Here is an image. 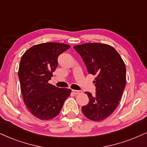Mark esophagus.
Listing matches in <instances>:
<instances>
[{
  "label": "esophagus",
  "instance_id": "1",
  "mask_svg": "<svg viewBox=\"0 0 147 147\" xmlns=\"http://www.w3.org/2000/svg\"><path fill=\"white\" fill-rule=\"evenodd\" d=\"M72 92H73L75 95H78V94H81L82 93V91H81V90H72Z\"/></svg>",
  "mask_w": 147,
  "mask_h": 147
}]
</instances>
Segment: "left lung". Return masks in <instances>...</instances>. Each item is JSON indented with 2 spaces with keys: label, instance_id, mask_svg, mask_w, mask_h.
Listing matches in <instances>:
<instances>
[{
  "label": "left lung",
  "instance_id": "8db88e82",
  "mask_svg": "<svg viewBox=\"0 0 147 147\" xmlns=\"http://www.w3.org/2000/svg\"><path fill=\"white\" fill-rule=\"evenodd\" d=\"M84 61L88 73L96 76V93L87 94L89 102L82 107L90 120L106 119L116 110L126 84V67L120 54L113 47L99 43H89L74 47Z\"/></svg>",
  "mask_w": 147,
  "mask_h": 147
}]
</instances>
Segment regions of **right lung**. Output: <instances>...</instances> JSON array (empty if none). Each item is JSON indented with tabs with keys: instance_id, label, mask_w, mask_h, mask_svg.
<instances>
[{
	"instance_id": "1",
	"label": "right lung",
	"mask_w": 147,
	"mask_h": 147,
	"mask_svg": "<svg viewBox=\"0 0 147 147\" xmlns=\"http://www.w3.org/2000/svg\"><path fill=\"white\" fill-rule=\"evenodd\" d=\"M70 47L65 43H40L27 50L21 58L18 77L24 101L30 113L41 120L57 117L71 92L48 83L57 67L59 56Z\"/></svg>"
}]
</instances>
